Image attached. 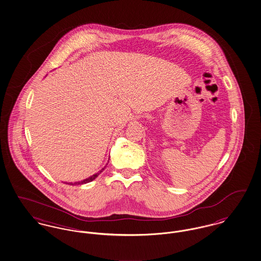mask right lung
Here are the masks:
<instances>
[{
    "label": "right lung",
    "instance_id": "obj_1",
    "mask_svg": "<svg viewBox=\"0 0 261 261\" xmlns=\"http://www.w3.org/2000/svg\"><path fill=\"white\" fill-rule=\"evenodd\" d=\"M104 169H105V167L104 168H102L98 173L96 174H94V175H92L91 177H89V178H85V179H83L82 181H75V182H66V184H69L70 186H76V185H83V184H87V182H89V181H92L94 178H96L103 171H104Z\"/></svg>",
    "mask_w": 261,
    "mask_h": 261
}]
</instances>
